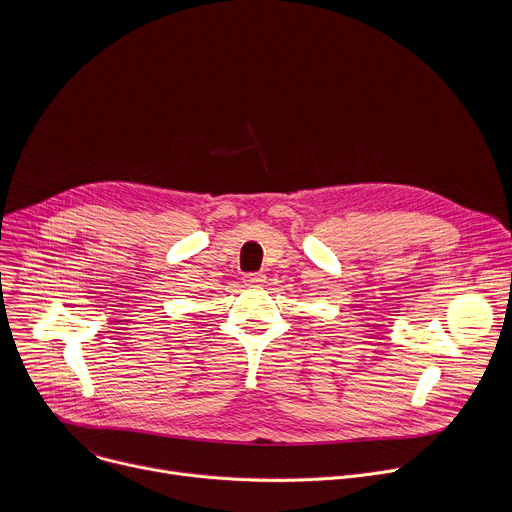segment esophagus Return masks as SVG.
Segmentation results:
<instances>
[{"instance_id": "esophagus-1", "label": "esophagus", "mask_w": 512, "mask_h": 512, "mask_svg": "<svg viewBox=\"0 0 512 512\" xmlns=\"http://www.w3.org/2000/svg\"><path fill=\"white\" fill-rule=\"evenodd\" d=\"M263 281H265V275H263V273H257V271L245 275V283H247V285H261Z\"/></svg>"}]
</instances>
